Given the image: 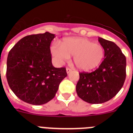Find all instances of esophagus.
I'll use <instances>...</instances> for the list:
<instances>
[{"label":"esophagus","mask_w":133,"mask_h":133,"mask_svg":"<svg viewBox=\"0 0 133 133\" xmlns=\"http://www.w3.org/2000/svg\"><path fill=\"white\" fill-rule=\"evenodd\" d=\"M71 71V69H69V68H66V72H67V73H68V74H69V73H70Z\"/></svg>","instance_id":"1"}]
</instances>
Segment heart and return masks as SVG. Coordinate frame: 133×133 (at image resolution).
<instances>
[{
    "label": "heart",
    "mask_w": 133,
    "mask_h": 133,
    "mask_svg": "<svg viewBox=\"0 0 133 133\" xmlns=\"http://www.w3.org/2000/svg\"><path fill=\"white\" fill-rule=\"evenodd\" d=\"M51 51L59 65L73 56V62L76 68L83 71H88L97 68L104 57V49L102 45L84 37L64 38L60 47L53 45L51 48Z\"/></svg>",
    "instance_id": "b5f03b06"
}]
</instances>
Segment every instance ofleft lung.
Listing matches in <instances>:
<instances>
[{"mask_svg":"<svg viewBox=\"0 0 133 133\" xmlns=\"http://www.w3.org/2000/svg\"><path fill=\"white\" fill-rule=\"evenodd\" d=\"M104 59L95 71L80 73L76 86L78 96L89 104H102L122 89L126 76V58L115 43L98 37Z\"/></svg>","mask_w":133,"mask_h":133,"instance_id":"8db88e82","label":"left lung"}]
</instances>
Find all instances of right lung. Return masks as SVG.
<instances>
[{
	"instance_id": "1",
	"label": "right lung",
	"mask_w": 133,
	"mask_h": 133,
	"mask_svg": "<svg viewBox=\"0 0 133 133\" xmlns=\"http://www.w3.org/2000/svg\"><path fill=\"white\" fill-rule=\"evenodd\" d=\"M55 37V35L49 32L28 35L9 52L8 82L12 91L25 102L32 105L48 103L68 76L65 68H55L52 64L50 45Z\"/></svg>"
}]
</instances>
